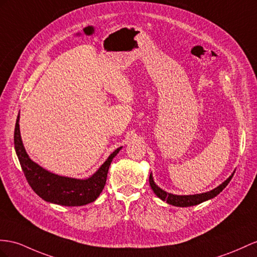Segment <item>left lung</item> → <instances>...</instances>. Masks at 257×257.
Instances as JSON below:
<instances>
[{
	"instance_id": "obj_1",
	"label": "left lung",
	"mask_w": 257,
	"mask_h": 257,
	"mask_svg": "<svg viewBox=\"0 0 257 257\" xmlns=\"http://www.w3.org/2000/svg\"><path fill=\"white\" fill-rule=\"evenodd\" d=\"M233 174L230 176L226 181H223L221 185L218 186L217 188L210 190V191H208V192L194 194V195H176V194H172V193H168L166 191H164V190H162L159 186H156V183L153 180L152 174L150 175L149 180H150L151 188H152L154 193L157 196H159L161 200L166 201L168 204H170V205H174V206L188 207V206L197 205V204L213 199V197H215L216 195H218L222 191V190L228 186V183L230 182V180H231V178L233 177Z\"/></svg>"
}]
</instances>
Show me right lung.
<instances>
[{"mask_svg": "<svg viewBox=\"0 0 257 257\" xmlns=\"http://www.w3.org/2000/svg\"><path fill=\"white\" fill-rule=\"evenodd\" d=\"M14 143L22 169L32 190L44 201L63 206H81L95 201L104 189L111 161L122 148L116 149L88 179H76L50 173L30 160L22 141L19 115L15 126Z\"/></svg>", "mask_w": 257, "mask_h": 257, "instance_id": "obj_1", "label": "right lung"}]
</instances>
